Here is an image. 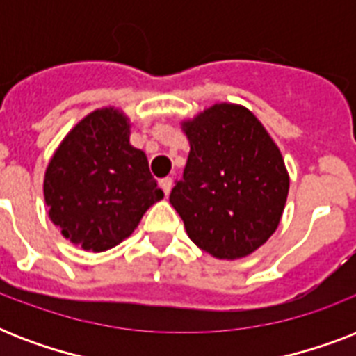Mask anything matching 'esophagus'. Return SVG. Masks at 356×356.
<instances>
[{"label": "esophagus", "instance_id": "esophagus-1", "mask_svg": "<svg viewBox=\"0 0 356 356\" xmlns=\"http://www.w3.org/2000/svg\"><path fill=\"white\" fill-rule=\"evenodd\" d=\"M172 186H173V179L172 177L161 179V188L164 190V194L170 195V192H172Z\"/></svg>", "mask_w": 356, "mask_h": 356}]
</instances>
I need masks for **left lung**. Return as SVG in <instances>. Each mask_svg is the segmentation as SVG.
I'll return each instance as SVG.
<instances>
[{"mask_svg":"<svg viewBox=\"0 0 356 356\" xmlns=\"http://www.w3.org/2000/svg\"><path fill=\"white\" fill-rule=\"evenodd\" d=\"M190 153L170 203L200 249L220 260L254 253L275 233L290 175L281 149L249 108L214 103L181 120Z\"/></svg>","mask_w":356,"mask_h":356,"instance_id":"1","label":"left lung"}]
</instances>
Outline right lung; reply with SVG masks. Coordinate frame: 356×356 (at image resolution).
<instances>
[{
  "label": "right lung",
  "mask_w": 356,
  "mask_h": 356,
  "mask_svg": "<svg viewBox=\"0 0 356 356\" xmlns=\"http://www.w3.org/2000/svg\"><path fill=\"white\" fill-rule=\"evenodd\" d=\"M131 125L122 108H96L70 129L47 162V216L85 251L118 245L164 197L145 153L129 142Z\"/></svg>",
  "instance_id": "add662e5"
}]
</instances>
